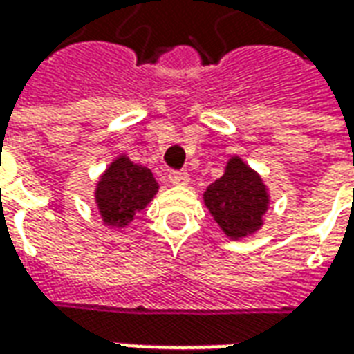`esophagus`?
I'll list each match as a JSON object with an SVG mask.
<instances>
[{
    "label": "esophagus",
    "mask_w": 354,
    "mask_h": 354,
    "mask_svg": "<svg viewBox=\"0 0 354 354\" xmlns=\"http://www.w3.org/2000/svg\"><path fill=\"white\" fill-rule=\"evenodd\" d=\"M170 182L174 185H187L189 184V174H187L185 170L170 172Z\"/></svg>",
    "instance_id": "34e87169"
}]
</instances>
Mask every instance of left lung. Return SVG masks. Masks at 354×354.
Returning a JSON list of instances; mask_svg holds the SVG:
<instances>
[{
	"mask_svg": "<svg viewBox=\"0 0 354 354\" xmlns=\"http://www.w3.org/2000/svg\"><path fill=\"white\" fill-rule=\"evenodd\" d=\"M203 199L216 223L233 241L260 230L269 208L267 185L237 155L227 161L223 176L208 185Z\"/></svg>",
	"mask_w": 354,
	"mask_h": 354,
	"instance_id": "obj_1",
	"label": "left lung"
}]
</instances>
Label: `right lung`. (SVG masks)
<instances>
[{"mask_svg": "<svg viewBox=\"0 0 354 354\" xmlns=\"http://www.w3.org/2000/svg\"><path fill=\"white\" fill-rule=\"evenodd\" d=\"M157 189L159 184L151 170L132 162L127 155L115 157L94 189V201L104 225L115 230L127 227L134 216L149 205Z\"/></svg>", "mask_w": 354, "mask_h": 354, "instance_id": "1", "label": "right lung"}]
</instances>
